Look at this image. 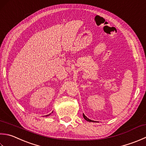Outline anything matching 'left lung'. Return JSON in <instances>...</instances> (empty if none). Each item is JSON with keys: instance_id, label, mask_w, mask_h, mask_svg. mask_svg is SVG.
<instances>
[{"instance_id": "1", "label": "left lung", "mask_w": 146, "mask_h": 146, "mask_svg": "<svg viewBox=\"0 0 146 146\" xmlns=\"http://www.w3.org/2000/svg\"><path fill=\"white\" fill-rule=\"evenodd\" d=\"M83 116H84V119H85V120H87V121H89V122H94V121H93V120H91V119H88L87 116H85V115H84V113H83Z\"/></svg>"}]
</instances>
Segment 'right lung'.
<instances>
[{"label":"right lung","mask_w":146,"mask_h":146,"mask_svg":"<svg viewBox=\"0 0 146 146\" xmlns=\"http://www.w3.org/2000/svg\"><path fill=\"white\" fill-rule=\"evenodd\" d=\"M50 115V114H49V115H47V116H49V115Z\"/></svg>","instance_id":"obj_1"}]
</instances>
